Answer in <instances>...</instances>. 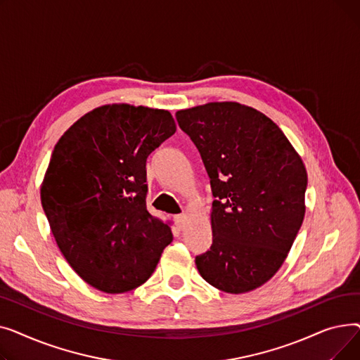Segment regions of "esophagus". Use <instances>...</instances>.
Instances as JSON below:
<instances>
[{"instance_id": "1", "label": "esophagus", "mask_w": 360, "mask_h": 360, "mask_svg": "<svg viewBox=\"0 0 360 360\" xmlns=\"http://www.w3.org/2000/svg\"><path fill=\"white\" fill-rule=\"evenodd\" d=\"M186 219H188V216H186L185 213H181V214L175 216V221H176V224H178V228H179V229H182V228H184L185 223H186Z\"/></svg>"}]
</instances>
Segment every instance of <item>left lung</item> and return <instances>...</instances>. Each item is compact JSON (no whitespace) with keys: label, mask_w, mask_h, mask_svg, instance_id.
<instances>
[{"label":"left lung","mask_w":360,"mask_h":360,"mask_svg":"<svg viewBox=\"0 0 360 360\" xmlns=\"http://www.w3.org/2000/svg\"><path fill=\"white\" fill-rule=\"evenodd\" d=\"M209 174L213 245L195 258L201 277L239 295L283 266L305 216L307 167L277 124L238 102L176 112Z\"/></svg>","instance_id":"8db88e82"}]
</instances>
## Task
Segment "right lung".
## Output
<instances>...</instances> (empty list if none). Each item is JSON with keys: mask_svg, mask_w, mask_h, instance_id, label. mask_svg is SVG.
<instances>
[{"mask_svg": "<svg viewBox=\"0 0 360 360\" xmlns=\"http://www.w3.org/2000/svg\"><path fill=\"white\" fill-rule=\"evenodd\" d=\"M176 131L169 110L94 108L55 144L41 201L56 245L87 285L105 293L141 286L172 242L146 209L147 156Z\"/></svg>", "mask_w": 360, "mask_h": 360, "instance_id": "add662e5", "label": "right lung"}]
</instances>
